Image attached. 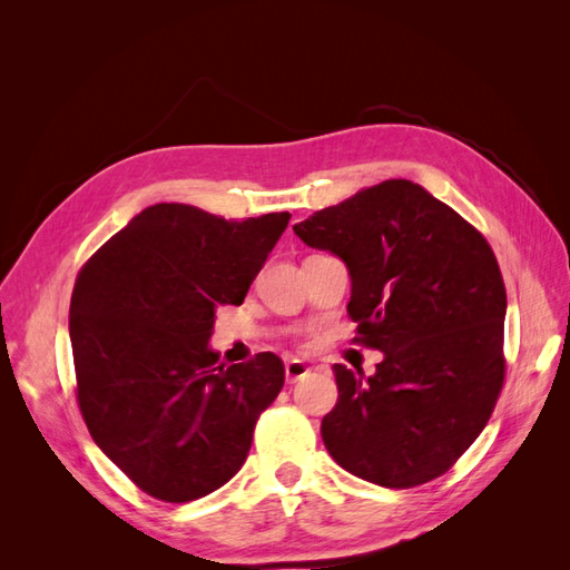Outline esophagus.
Here are the masks:
<instances>
[{"label":"esophagus","instance_id":"1","mask_svg":"<svg viewBox=\"0 0 570 570\" xmlns=\"http://www.w3.org/2000/svg\"><path fill=\"white\" fill-rule=\"evenodd\" d=\"M308 368L304 361H299V358H292V361H287L285 364V377H287V383H297V381H302L304 375H308Z\"/></svg>","mask_w":570,"mask_h":570}]
</instances>
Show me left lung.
<instances>
[{
    "instance_id": "1",
    "label": "left lung",
    "mask_w": 570,
    "mask_h": 570,
    "mask_svg": "<svg viewBox=\"0 0 570 570\" xmlns=\"http://www.w3.org/2000/svg\"><path fill=\"white\" fill-rule=\"evenodd\" d=\"M292 230L342 258L356 340L383 352L373 375L333 366L325 450L383 488L442 475L482 433L504 383L507 289L488 239L402 178L358 189Z\"/></svg>"
}]
</instances>
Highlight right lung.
Listing matches in <instances>:
<instances>
[{
    "label": "right lung",
    "instance_id": "1",
    "mask_svg": "<svg viewBox=\"0 0 570 570\" xmlns=\"http://www.w3.org/2000/svg\"><path fill=\"white\" fill-rule=\"evenodd\" d=\"M289 214L226 220L147 206L78 273L68 312L78 404L95 444L137 488L193 502L243 469L278 396L273 352L218 366L216 308L243 304Z\"/></svg>",
    "mask_w": 570,
    "mask_h": 570
}]
</instances>
